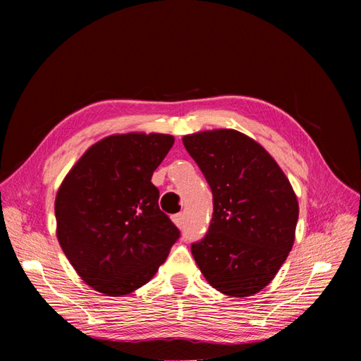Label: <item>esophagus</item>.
<instances>
[{"label": "esophagus", "instance_id": "1", "mask_svg": "<svg viewBox=\"0 0 361 361\" xmlns=\"http://www.w3.org/2000/svg\"><path fill=\"white\" fill-rule=\"evenodd\" d=\"M171 220H173V223L176 224L179 228H182V226H183V214H176V215H173V216H171Z\"/></svg>", "mask_w": 361, "mask_h": 361}]
</instances>
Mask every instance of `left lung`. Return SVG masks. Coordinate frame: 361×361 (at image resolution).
Listing matches in <instances>:
<instances>
[{"instance_id":"1","label":"left lung","mask_w":361,"mask_h":361,"mask_svg":"<svg viewBox=\"0 0 361 361\" xmlns=\"http://www.w3.org/2000/svg\"><path fill=\"white\" fill-rule=\"evenodd\" d=\"M182 141L214 197L209 228L191 253L216 290L257 293L293 245L298 202L290 183L268 152L238 130H206Z\"/></svg>"}]
</instances>
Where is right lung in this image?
<instances>
[{
    "label": "right lung",
    "instance_id": "right-lung-1",
    "mask_svg": "<svg viewBox=\"0 0 361 361\" xmlns=\"http://www.w3.org/2000/svg\"><path fill=\"white\" fill-rule=\"evenodd\" d=\"M173 143L164 134L106 137L63 180L56 199L57 238L93 289L120 297L146 285L179 239L152 183Z\"/></svg>",
    "mask_w": 361,
    "mask_h": 361
}]
</instances>
